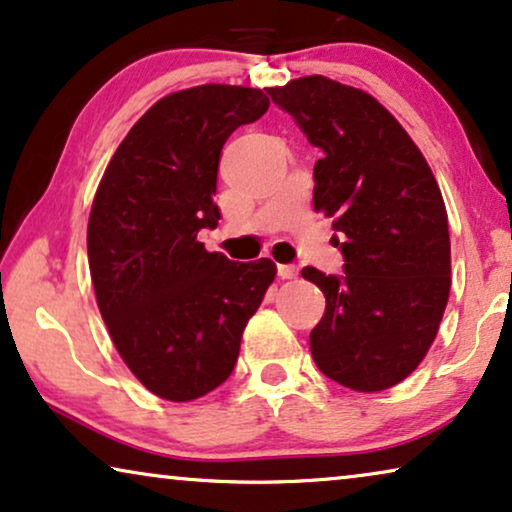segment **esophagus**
Returning <instances> with one entry per match:
<instances>
[{
	"label": "esophagus",
	"instance_id": "34e87169",
	"mask_svg": "<svg viewBox=\"0 0 512 512\" xmlns=\"http://www.w3.org/2000/svg\"><path fill=\"white\" fill-rule=\"evenodd\" d=\"M277 275L282 279H293L298 275L296 265H277Z\"/></svg>",
	"mask_w": 512,
	"mask_h": 512
}]
</instances>
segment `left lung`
Here are the masks:
<instances>
[{
	"instance_id": "1",
	"label": "left lung",
	"mask_w": 512,
	"mask_h": 512,
	"mask_svg": "<svg viewBox=\"0 0 512 512\" xmlns=\"http://www.w3.org/2000/svg\"><path fill=\"white\" fill-rule=\"evenodd\" d=\"M319 146L314 209L333 221L342 275L303 268L324 291L312 359L354 391L405 380L436 338L450 298V233L429 163L375 97L326 76L265 88Z\"/></svg>"
}]
</instances>
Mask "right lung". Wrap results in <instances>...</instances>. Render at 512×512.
Wrapping results in <instances>:
<instances>
[{
    "instance_id": "obj_1",
    "label": "right lung",
    "mask_w": 512,
    "mask_h": 512,
    "mask_svg": "<svg viewBox=\"0 0 512 512\" xmlns=\"http://www.w3.org/2000/svg\"><path fill=\"white\" fill-rule=\"evenodd\" d=\"M268 107L263 90L221 83L167 95L132 125L95 193L97 307L132 375L167 401H193L228 380L277 275L270 258L237 263L198 242L221 219L223 144Z\"/></svg>"
}]
</instances>
